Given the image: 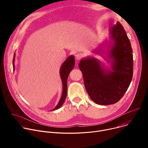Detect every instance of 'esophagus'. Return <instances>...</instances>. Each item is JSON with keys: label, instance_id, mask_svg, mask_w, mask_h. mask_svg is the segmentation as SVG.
Instances as JSON below:
<instances>
[{"label": "esophagus", "instance_id": "esophagus-1", "mask_svg": "<svg viewBox=\"0 0 148 148\" xmlns=\"http://www.w3.org/2000/svg\"><path fill=\"white\" fill-rule=\"evenodd\" d=\"M75 59H76V60H81V59L82 58V54L78 53V54H75Z\"/></svg>", "mask_w": 148, "mask_h": 148}]
</instances>
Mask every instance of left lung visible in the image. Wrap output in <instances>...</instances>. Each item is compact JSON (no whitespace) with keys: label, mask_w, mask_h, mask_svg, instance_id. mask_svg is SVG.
I'll return each mask as SVG.
<instances>
[{"label":"left lung","mask_w":148,"mask_h":148,"mask_svg":"<svg viewBox=\"0 0 148 148\" xmlns=\"http://www.w3.org/2000/svg\"><path fill=\"white\" fill-rule=\"evenodd\" d=\"M110 33L114 41L110 55L114 61L112 71H105L94 57L82 59L79 64L87 93L94 102L102 105L115 103L122 98L134 71L132 49L123 27L117 22Z\"/></svg>","instance_id":"8db88e82"}]
</instances>
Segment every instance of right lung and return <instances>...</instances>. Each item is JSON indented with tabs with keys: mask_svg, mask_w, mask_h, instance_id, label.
<instances>
[{
	"mask_svg": "<svg viewBox=\"0 0 148 148\" xmlns=\"http://www.w3.org/2000/svg\"><path fill=\"white\" fill-rule=\"evenodd\" d=\"M14 54L13 60V66L14 67ZM75 64V58L73 56H71L67 58V59L62 64L60 69V76L61 81L62 82V94L61 97V99L57 104V106L51 111H54L60 108L63 103L64 102L67 94V78L70 71L73 69Z\"/></svg>",
	"mask_w": 148,
	"mask_h": 148,
	"instance_id": "1",
	"label": "right lung"
}]
</instances>
